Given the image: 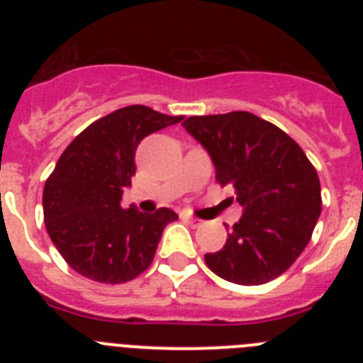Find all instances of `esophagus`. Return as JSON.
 <instances>
[{"mask_svg":"<svg viewBox=\"0 0 363 363\" xmlns=\"http://www.w3.org/2000/svg\"><path fill=\"white\" fill-rule=\"evenodd\" d=\"M184 220L187 221L189 225H192V227H200L201 225L200 218H194V216H191V214H184Z\"/></svg>","mask_w":363,"mask_h":363,"instance_id":"34e87169","label":"esophagus"}]
</instances>
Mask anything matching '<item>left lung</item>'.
<instances>
[{"mask_svg": "<svg viewBox=\"0 0 363 363\" xmlns=\"http://www.w3.org/2000/svg\"><path fill=\"white\" fill-rule=\"evenodd\" d=\"M184 127L209 152L216 182L243 207L223 249L205 255L214 274L262 285L284 274L313 236L322 213L316 169L277 125L245 111L191 116Z\"/></svg>", "mask_w": 363, "mask_h": 363, "instance_id": "8db88e82", "label": "left lung"}]
</instances>
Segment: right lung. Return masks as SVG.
<instances>
[{
  "label": "right lung",
  "instance_id": "obj_1",
  "mask_svg": "<svg viewBox=\"0 0 363 363\" xmlns=\"http://www.w3.org/2000/svg\"><path fill=\"white\" fill-rule=\"evenodd\" d=\"M145 105L118 108L74 138L43 189L45 227L74 271L99 284H125L152 264L171 209H123V189L136 174L143 138L179 123Z\"/></svg>",
  "mask_w": 363,
  "mask_h": 363
}]
</instances>
